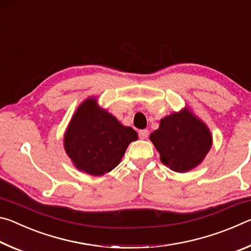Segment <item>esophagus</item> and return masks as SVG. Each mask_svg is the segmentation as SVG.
<instances>
[{"label":"esophagus","mask_w":251,"mask_h":251,"mask_svg":"<svg viewBox=\"0 0 251 251\" xmlns=\"http://www.w3.org/2000/svg\"><path fill=\"white\" fill-rule=\"evenodd\" d=\"M148 134H150V131L147 129H142L138 131V135H139V138L141 139H146L148 137Z\"/></svg>","instance_id":"34e87169"}]
</instances>
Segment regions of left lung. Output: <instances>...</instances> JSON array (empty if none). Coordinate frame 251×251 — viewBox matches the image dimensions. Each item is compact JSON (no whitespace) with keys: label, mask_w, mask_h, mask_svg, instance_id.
Segmentation results:
<instances>
[{"label":"left lung","mask_w":251,"mask_h":251,"mask_svg":"<svg viewBox=\"0 0 251 251\" xmlns=\"http://www.w3.org/2000/svg\"><path fill=\"white\" fill-rule=\"evenodd\" d=\"M150 139L161 163L177 173H187L201 165L212 145L208 126L188 107L161 118Z\"/></svg>","instance_id":"8db88e82"}]
</instances>
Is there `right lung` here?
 <instances>
[{
    "label": "right lung",
    "instance_id": "1",
    "mask_svg": "<svg viewBox=\"0 0 251 251\" xmlns=\"http://www.w3.org/2000/svg\"><path fill=\"white\" fill-rule=\"evenodd\" d=\"M138 135L97 104L96 97L80 103L64 134V150L79 172L103 176L113 171Z\"/></svg>",
    "mask_w": 251,
    "mask_h": 251
}]
</instances>
